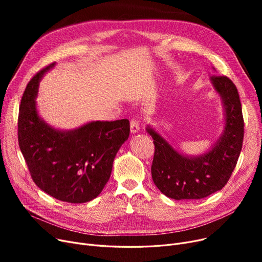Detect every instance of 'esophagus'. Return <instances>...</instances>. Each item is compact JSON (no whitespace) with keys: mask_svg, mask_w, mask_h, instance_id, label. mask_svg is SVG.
I'll use <instances>...</instances> for the list:
<instances>
[{"mask_svg":"<svg viewBox=\"0 0 262 262\" xmlns=\"http://www.w3.org/2000/svg\"><path fill=\"white\" fill-rule=\"evenodd\" d=\"M140 130L139 127V122L137 121L136 119H132L130 120V133L132 134H136Z\"/></svg>","mask_w":262,"mask_h":262,"instance_id":"1","label":"esophagus"}]
</instances>
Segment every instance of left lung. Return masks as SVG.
Masks as SVG:
<instances>
[{
  "label": "left lung",
  "mask_w": 262,
  "mask_h": 262,
  "mask_svg": "<svg viewBox=\"0 0 262 262\" xmlns=\"http://www.w3.org/2000/svg\"><path fill=\"white\" fill-rule=\"evenodd\" d=\"M210 81L220 94L225 126L212 148L199 156L181 154L150 126L154 139L152 178L161 193L173 200H200L221 190L235 169L243 142L244 121L238 90L227 76L213 75Z\"/></svg>",
  "instance_id": "8db88e82"
}]
</instances>
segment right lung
<instances>
[{"label":"right lung","instance_id":"add662e5","mask_svg":"<svg viewBox=\"0 0 262 262\" xmlns=\"http://www.w3.org/2000/svg\"><path fill=\"white\" fill-rule=\"evenodd\" d=\"M55 62L27 84L18 118V140L34 183L56 200L80 204L98 196L114 159L128 139L129 121H93L72 130L50 126L37 113L39 81Z\"/></svg>","mask_w":262,"mask_h":262}]
</instances>
